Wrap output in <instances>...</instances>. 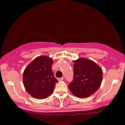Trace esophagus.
Here are the masks:
<instances>
[{
    "label": "esophagus",
    "instance_id": "1",
    "mask_svg": "<svg viewBox=\"0 0 125 125\" xmlns=\"http://www.w3.org/2000/svg\"><path fill=\"white\" fill-rule=\"evenodd\" d=\"M63 79H64V78L63 77H61V78H58V81H59V82H61V81H63Z\"/></svg>",
    "mask_w": 125,
    "mask_h": 125
}]
</instances>
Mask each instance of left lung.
<instances>
[{
    "mask_svg": "<svg viewBox=\"0 0 125 125\" xmlns=\"http://www.w3.org/2000/svg\"><path fill=\"white\" fill-rule=\"evenodd\" d=\"M73 80L68 87L73 95L86 98L96 92L101 85L103 71L94 62L79 58L73 61Z\"/></svg>",
    "mask_w": 125,
    "mask_h": 125,
    "instance_id": "obj_1",
    "label": "left lung"
}]
</instances>
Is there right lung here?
Masks as SVG:
<instances>
[{
	"label": "right lung",
	"instance_id": "obj_1",
	"mask_svg": "<svg viewBox=\"0 0 125 125\" xmlns=\"http://www.w3.org/2000/svg\"><path fill=\"white\" fill-rule=\"evenodd\" d=\"M53 59L46 56L37 57L28 64L23 74L25 89L32 97L43 99L52 94L58 80L52 69Z\"/></svg>",
	"mask_w": 125,
	"mask_h": 125
}]
</instances>
